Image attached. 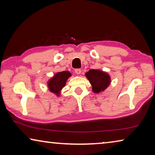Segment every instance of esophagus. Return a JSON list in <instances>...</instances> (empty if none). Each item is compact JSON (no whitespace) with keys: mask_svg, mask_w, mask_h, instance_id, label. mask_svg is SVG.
I'll use <instances>...</instances> for the list:
<instances>
[{"mask_svg":"<svg viewBox=\"0 0 155 155\" xmlns=\"http://www.w3.org/2000/svg\"><path fill=\"white\" fill-rule=\"evenodd\" d=\"M74 71H75L76 74H80L81 73V69H76Z\"/></svg>","mask_w":155,"mask_h":155,"instance_id":"esophagus-1","label":"esophagus"}]
</instances>
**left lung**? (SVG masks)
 Listing matches in <instances>:
<instances>
[{"label": "left lung", "instance_id": "8db88e82", "mask_svg": "<svg viewBox=\"0 0 155 155\" xmlns=\"http://www.w3.org/2000/svg\"><path fill=\"white\" fill-rule=\"evenodd\" d=\"M85 75L92 86L93 92L96 94L103 92L111 82V77L108 73L101 70L91 69Z\"/></svg>", "mask_w": 155, "mask_h": 155}]
</instances>
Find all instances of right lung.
Here are the masks:
<instances>
[{
  "label": "right lung",
  "instance_id": "1",
  "mask_svg": "<svg viewBox=\"0 0 155 155\" xmlns=\"http://www.w3.org/2000/svg\"><path fill=\"white\" fill-rule=\"evenodd\" d=\"M71 76L72 74L69 71L57 72L47 82L49 91L59 97L61 95L62 89L65 86L68 79Z\"/></svg>",
  "mask_w": 155,
  "mask_h": 155
}]
</instances>
